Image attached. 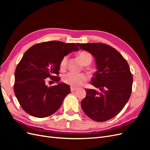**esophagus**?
Wrapping results in <instances>:
<instances>
[{"mask_svg": "<svg viewBox=\"0 0 150 150\" xmlns=\"http://www.w3.org/2000/svg\"><path fill=\"white\" fill-rule=\"evenodd\" d=\"M77 89V88H74V87H71V92H73V91H74L75 90H76Z\"/></svg>", "mask_w": 150, "mask_h": 150, "instance_id": "obj_1", "label": "esophagus"}]
</instances>
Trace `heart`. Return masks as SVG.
<instances>
[{"label": "heart", "mask_w": 150, "mask_h": 150, "mask_svg": "<svg viewBox=\"0 0 150 150\" xmlns=\"http://www.w3.org/2000/svg\"><path fill=\"white\" fill-rule=\"evenodd\" d=\"M78 57L80 61L84 66H88L92 62V56L88 52L81 51L79 53ZM67 56H65L62 58L60 62V68L64 70L66 67ZM87 79V78L83 73H75V72H67L63 75L62 81L65 84L71 86V87L77 88L82 85Z\"/></svg>", "instance_id": "1"}]
</instances>
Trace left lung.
Returning a JSON list of instances; mask_svg holds the SVG:
<instances>
[{"instance_id":"1","label":"left lung","mask_w":150,"mask_h":150,"mask_svg":"<svg viewBox=\"0 0 150 150\" xmlns=\"http://www.w3.org/2000/svg\"><path fill=\"white\" fill-rule=\"evenodd\" d=\"M77 45L94 56L98 71L94 72L91 84L101 91L86 89V96L81 101V108L93 120L108 121L120 113L130 98L133 76L129 66L117 50L107 44Z\"/></svg>"}]
</instances>
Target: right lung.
<instances>
[{
    "label": "right lung",
    "mask_w": 150,
    "mask_h": 150,
    "mask_svg": "<svg viewBox=\"0 0 150 150\" xmlns=\"http://www.w3.org/2000/svg\"><path fill=\"white\" fill-rule=\"evenodd\" d=\"M79 48L74 43L57 40L44 42L30 47L22 56L15 71L13 90L22 109L36 117H45L56 112L70 93V86L59 83L62 58ZM58 83L47 87L46 78Z\"/></svg>",
    "instance_id": "right-lung-1"
}]
</instances>
